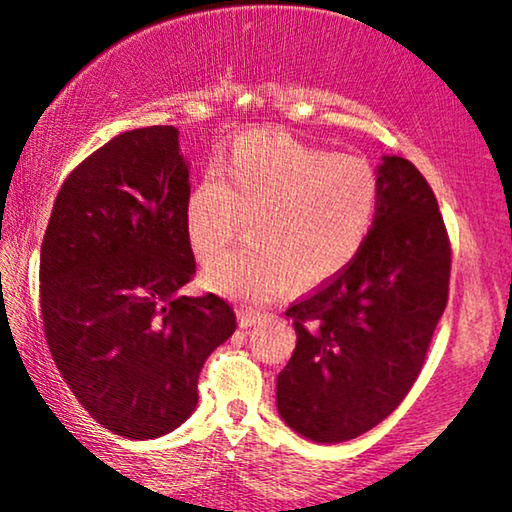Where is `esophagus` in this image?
<instances>
[{"label":"esophagus","instance_id":"esophagus-1","mask_svg":"<svg viewBox=\"0 0 512 512\" xmlns=\"http://www.w3.org/2000/svg\"><path fill=\"white\" fill-rule=\"evenodd\" d=\"M258 321H261V317H258V312H254V310H242V312H240V326H242V328L256 326Z\"/></svg>","mask_w":512,"mask_h":512}]
</instances>
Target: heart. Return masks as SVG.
<instances>
[{
	"label": "heart",
	"instance_id": "b5f03b06",
	"mask_svg": "<svg viewBox=\"0 0 512 512\" xmlns=\"http://www.w3.org/2000/svg\"><path fill=\"white\" fill-rule=\"evenodd\" d=\"M223 176L207 172L188 195L186 235L195 256L212 265L249 219V247L205 277L214 291L249 303L279 296L293 279L314 289L342 275L361 254L380 200L368 160L279 130L237 137Z\"/></svg>",
	"mask_w": 512,
	"mask_h": 512
}]
</instances>
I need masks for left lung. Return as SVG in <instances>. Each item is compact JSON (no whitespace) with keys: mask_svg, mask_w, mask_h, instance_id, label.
Returning a JSON list of instances; mask_svg holds the SVG:
<instances>
[{"mask_svg":"<svg viewBox=\"0 0 512 512\" xmlns=\"http://www.w3.org/2000/svg\"><path fill=\"white\" fill-rule=\"evenodd\" d=\"M452 247L429 181L384 156L373 228L354 263L286 317L296 349L277 410L314 443H342L394 412L422 373L450 296Z\"/></svg>","mask_w":512,"mask_h":512,"instance_id":"left-lung-1","label":"left lung"}]
</instances>
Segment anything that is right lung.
Segmentation results:
<instances>
[{
	"label": "right lung",
	"instance_id": "add662e5",
	"mask_svg": "<svg viewBox=\"0 0 512 512\" xmlns=\"http://www.w3.org/2000/svg\"><path fill=\"white\" fill-rule=\"evenodd\" d=\"M179 130L123 132L74 167L41 242L44 333L104 429L158 438L198 405L207 356L235 333L228 300L179 296L195 275Z\"/></svg>",
	"mask_w": 512,
	"mask_h": 512
}]
</instances>
